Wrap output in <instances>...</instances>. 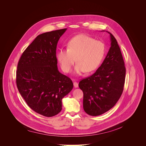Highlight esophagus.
Instances as JSON below:
<instances>
[{
	"label": "esophagus",
	"mask_w": 146,
	"mask_h": 146,
	"mask_svg": "<svg viewBox=\"0 0 146 146\" xmlns=\"http://www.w3.org/2000/svg\"><path fill=\"white\" fill-rule=\"evenodd\" d=\"M73 85H74V87L75 88H77V87H78V83H77L76 81H74V82H73Z\"/></svg>",
	"instance_id": "esophagus-1"
}]
</instances>
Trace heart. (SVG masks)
Masks as SVG:
<instances>
[{
  "instance_id": "1",
  "label": "heart",
  "mask_w": 146,
  "mask_h": 146,
  "mask_svg": "<svg viewBox=\"0 0 146 146\" xmlns=\"http://www.w3.org/2000/svg\"><path fill=\"white\" fill-rule=\"evenodd\" d=\"M105 53L106 47L102 41L82 34L71 38L67 48H59L56 52V58L62 70L65 73L70 72L76 58L77 63L74 72L81 75L85 72L90 73L96 70Z\"/></svg>"
}]
</instances>
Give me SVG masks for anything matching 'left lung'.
<instances>
[{
  "mask_svg": "<svg viewBox=\"0 0 146 146\" xmlns=\"http://www.w3.org/2000/svg\"><path fill=\"white\" fill-rule=\"evenodd\" d=\"M111 47L100 66L92 76L82 79L78 86L82 91L83 109L92 116L110 110L123 90L126 69L117 40L110 32Z\"/></svg>",
  "mask_w": 146,
  "mask_h": 146,
  "instance_id": "left-lung-1",
  "label": "left lung"
}]
</instances>
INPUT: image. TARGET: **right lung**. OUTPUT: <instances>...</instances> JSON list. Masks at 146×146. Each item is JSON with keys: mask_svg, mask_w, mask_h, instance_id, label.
Here are the masks:
<instances>
[{"mask_svg": "<svg viewBox=\"0 0 146 146\" xmlns=\"http://www.w3.org/2000/svg\"><path fill=\"white\" fill-rule=\"evenodd\" d=\"M66 28L39 35L26 48L17 65L16 83L28 106L45 117L62 110V99L73 89L70 78L57 67L58 41Z\"/></svg>", "mask_w": 146, "mask_h": 146, "instance_id": "add662e5", "label": "right lung"}]
</instances>
